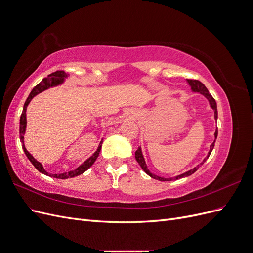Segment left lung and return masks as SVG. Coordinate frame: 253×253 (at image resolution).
I'll list each match as a JSON object with an SVG mask.
<instances>
[{
	"label": "left lung",
	"mask_w": 253,
	"mask_h": 253,
	"mask_svg": "<svg viewBox=\"0 0 253 253\" xmlns=\"http://www.w3.org/2000/svg\"><path fill=\"white\" fill-rule=\"evenodd\" d=\"M187 82L189 83V85H190V87H191V90H192V93H198V94H201V95H203V96L207 99V100H208L210 108H211V109L213 110V112H214V119H215V121H216V120H217V105H216L215 100H214V98L210 95L209 90L207 89V87L204 85V84H203L201 81H198V80H190V79H187ZM216 138H217V128H215V133H214V141L212 142V144H210L208 154H207V156L203 159V162H202L201 164H198L196 167H194L193 169H191V170H189V171H187V172H185V173H182V174H179V175H177V176H174V177H167V178H166V177H160V176H157V175H155V174L151 173V171L148 169L147 164H145V160H144V157H143V154H142V150H141V145H140V147H138V149H137V151L135 152V158H136V160H137V163H138L139 166L141 167V169H142L145 173H147V174L150 176V177H152V178L160 180V181H170V180L180 179V178L188 177V176L192 175L194 172H196V171L198 170V168H200V167L206 162V160L209 158V156H210V154H211V152H212V150H213V148H214V144H215Z\"/></svg>",
	"instance_id": "left-lung-1"
}]
</instances>
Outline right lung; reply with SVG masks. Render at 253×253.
I'll return each mask as SVG.
<instances>
[{"label":"right lung","mask_w":253,"mask_h":253,"mask_svg":"<svg viewBox=\"0 0 253 253\" xmlns=\"http://www.w3.org/2000/svg\"><path fill=\"white\" fill-rule=\"evenodd\" d=\"M65 79H67V74L65 72H63V71H57L55 73L48 75L46 78H44L39 84H38L37 86H35L33 88L32 91H30V94H29L28 98L26 99V101L24 103V108H23V112H22L21 118H20V140L22 142V148H23V150H24V153L26 154L27 158L30 160V163L34 165V167L40 173H42L44 175L50 176V177H53V178H59V179L72 178V177H75V176H78V175L85 172L86 170H88L89 168L93 166V164L96 162L97 157L99 156V153H100V150H101V144H102V141H103V138H102L100 140V142H99L98 148L94 152V154L91 155L90 157H88L85 160V162L82 163L78 168H76L75 170L64 172V173H60V174H50V173L45 171V169L43 168V165L40 162H38V160L32 154H30V153L27 151V149L25 148L24 135H25V132H26V126H27L26 110H27L28 104L30 103V101L33 100L34 97H36L38 94L42 93V91L46 90L48 88H51V87H56V86H59V85H62V84L65 81Z\"/></svg>","instance_id":"1"}]
</instances>
